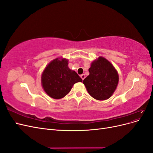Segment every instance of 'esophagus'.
I'll return each mask as SVG.
<instances>
[{"label":"esophagus","instance_id":"34e87169","mask_svg":"<svg viewBox=\"0 0 153 153\" xmlns=\"http://www.w3.org/2000/svg\"><path fill=\"white\" fill-rule=\"evenodd\" d=\"M80 77H81V78L82 79L84 80V78H85V74H82V75H80Z\"/></svg>","mask_w":153,"mask_h":153}]
</instances>
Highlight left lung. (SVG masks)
Listing matches in <instances>:
<instances>
[{
	"label": "left lung",
	"instance_id": "left-lung-1",
	"mask_svg": "<svg viewBox=\"0 0 153 153\" xmlns=\"http://www.w3.org/2000/svg\"><path fill=\"white\" fill-rule=\"evenodd\" d=\"M89 75L83 81L87 91L97 100L110 98L116 89L119 74L112 63L103 57H99L91 64Z\"/></svg>",
	"mask_w": 153,
	"mask_h": 153
}]
</instances>
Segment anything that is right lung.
Wrapping results in <instances>:
<instances>
[{"mask_svg": "<svg viewBox=\"0 0 153 153\" xmlns=\"http://www.w3.org/2000/svg\"><path fill=\"white\" fill-rule=\"evenodd\" d=\"M41 80L46 93L53 99L64 98L75 83L82 82L78 74L69 68L68 60L62 57L53 59L46 66Z\"/></svg>", "mask_w": 153, "mask_h": 153, "instance_id": "add662e5", "label": "right lung"}]
</instances>
